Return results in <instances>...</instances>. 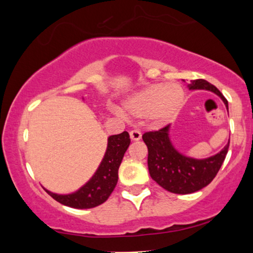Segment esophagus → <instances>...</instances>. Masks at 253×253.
<instances>
[{
	"label": "esophagus",
	"instance_id": "esophagus-1",
	"mask_svg": "<svg viewBox=\"0 0 253 253\" xmlns=\"http://www.w3.org/2000/svg\"><path fill=\"white\" fill-rule=\"evenodd\" d=\"M130 138L132 140H139L141 138V132L139 130H131L130 131Z\"/></svg>",
	"mask_w": 253,
	"mask_h": 253
}]
</instances>
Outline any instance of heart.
Segmentation results:
<instances>
[{
  "label": "heart",
  "mask_w": 253,
  "mask_h": 253,
  "mask_svg": "<svg viewBox=\"0 0 253 253\" xmlns=\"http://www.w3.org/2000/svg\"><path fill=\"white\" fill-rule=\"evenodd\" d=\"M184 89L178 84H154L124 102V110L133 117H150L157 123L171 120L182 108Z\"/></svg>",
  "instance_id": "b5f03b06"
}]
</instances>
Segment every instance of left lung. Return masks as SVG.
Masks as SVG:
<instances>
[{
    "label": "left lung",
    "mask_w": 253,
    "mask_h": 253,
    "mask_svg": "<svg viewBox=\"0 0 253 253\" xmlns=\"http://www.w3.org/2000/svg\"><path fill=\"white\" fill-rule=\"evenodd\" d=\"M185 82V81H184ZM190 89H209L220 96L228 108V101L215 86L204 79H196L188 84ZM169 126L160 130L148 131L143 140L148 148V171L159 185L169 192L186 195L209 185L220 170L229 148V141L220 153L196 160L178 153L168 136Z\"/></svg>",
    "instance_id": "obj_1"
}]
</instances>
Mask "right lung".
Here are the masks:
<instances>
[{"label":"right lung","mask_w":253,"mask_h":253,"mask_svg":"<svg viewBox=\"0 0 253 253\" xmlns=\"http://www.w3.org/2000/svg\"><path fill=\"white\" fill-rule=\"evenodd\" d=\"M130 145V136L126 131L114 134L108 138V146L105 158L99 166L94 176L71 195H56L48 192L51 198L61 203L62 205L74 207V209H93L105 203L115 189L119 179V168L124 153Z\"/></svg>","instance_id":"1"}]
</instances>
